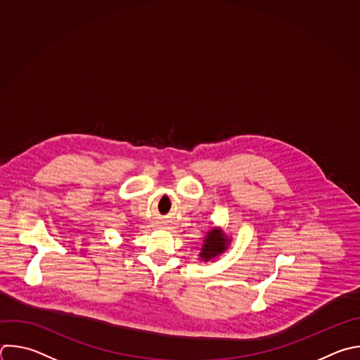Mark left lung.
Masks as SVG:
<instances>
[{
  "label": "left lung",
  "mask_w": 360,
  "mask_h": 360,
  "mask_svg": "<svg viewBox=\"0 0 360 360\" xmlns=\"http://www.w3.org/2000/svg\"><path fill=\"white\" fill-rule=\"evenodd\" d=\"M226 237L220 230H212L207 233L205 238V245L202 248L200 257L203 262H209L210 259H214L216 256L221 255L226 250Z\"/></svg>",
  "instance_id": "left-lung-1"
}]
</instances>
